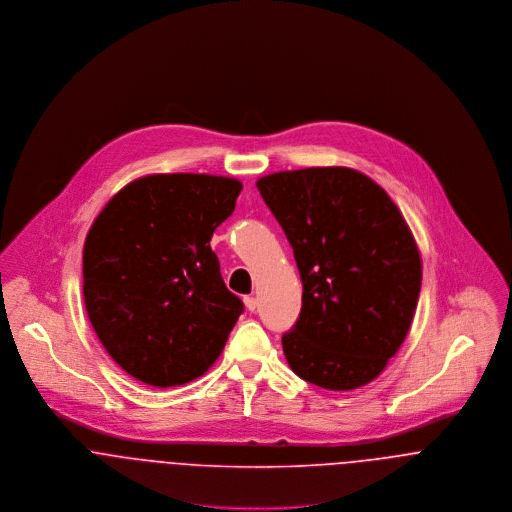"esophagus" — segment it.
Wrapping results in <instances>:
<instances>
[{"mask_svg": "<svg viewBox=\"0 0 512 512\" xmlns=\"http://www.w3.org/2000/svg\"><path fill=\"white\" fill-rule=\"evenodd\" d=\"M243 302H245V308H247L249 312H255V310H257V298H253V296H245V298H243Z\"/></svg>", "mask_w": 512, "mask_h": 512, "instance_id": "esophagus-1", "label": "esophagus"}]
</instances>
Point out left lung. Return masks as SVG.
<instances>
[{
	"instance_id": "obj_1",
	"label": "left lung",
	"mask_w": 512,
	"mask_h": 512,
	"mask_svg": "<svg viewBox=\"0 0 512 512\" xmlns=\"http://www.w3.org/2000/svg\"><path fill=\"white\" fill-rule=\"evenodd\" d=\"M257 188L292 245L302 310L283 351L328 391L377 379L412 324L422 261L397 204L363 172L312 167L267 174Z\"/></svg>"
}]
</instances>
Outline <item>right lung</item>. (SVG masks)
<instances>
[{"instance_id": "1", "label": "right lung", "mask_w": 512, "mask_h": 512, "mask_svg": "<svg viewBox=\"0 0 512 512\" xmlns=\"http://www.w3.org/2000/svg\"><path fill=\"white\" fill-rule=\"evenodd\" d=\"M241 182L212 174H149L106 204L86 235L84 304L96 336L133 379L167 389L220 357L243 302L210 247Z\"/></svg>"}]
</instances>
